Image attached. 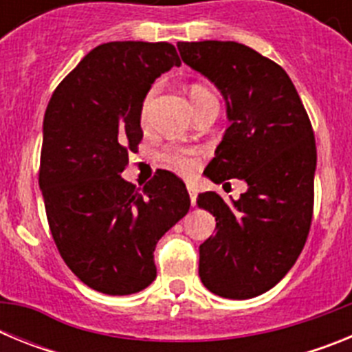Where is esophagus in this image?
<instances>
[{"mask_svg": "<svg viewBox=\"0 0 352 352\" xmlns=\"http://www.w3.org/2000/svg\"><path fill=\"white\" fill-rule=\"evenodd\" d=\"M186 190H188V194H190V204L192 206H195V204H197V194H195L194 186L186 185Z\"/></svg>", "mask_w": 352, "mask_h": 352, "instance_id": "34e87169", "label": "esophagus"}]
</instances>
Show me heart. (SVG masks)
Wrapping results in <instances>:
<instances>
[{"label": "heart", "mask_w": 352, "mask_h": 352, "mask_svg": "<svg viewBox=\"0 0 352 352\" xmlns=\"http://www.w3.org/2000/svg\"><path fill=\"white\" fill-rule=\"evenodd\" d=\"M157 93V88H151L148 93L144 95L141 102V109H139V121H141V125L146 126L148 125V118H149V107H151V102H153V96ZM211 95L208 89L201 88H194L190 91L192 102H197L199 98H203V96ZM160 162L164 166L170 167V169L178 170L182 174H192L195 169H197L199 162H201V155H199L197 149L192 148H178V146H167V148L162 149L160 153Z\"/></svg>", "instance_id": "obj_1"}]
</instances>
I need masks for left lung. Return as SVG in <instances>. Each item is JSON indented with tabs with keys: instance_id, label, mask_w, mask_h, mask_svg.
<instances>
[{
	"instance_id": "1",
	"label": "left lung",
	"mask_w": 352,
	"mask_h": 352,
	"mask_svg": "<svg viewBox=\"0 0 352 352\" xmlns=\"http://www.w3.org/2000/svg\"><path fill=\"white\" fill-rule=\"evenodd\" d=\"M182 60L211 80L231 121L208 164L217 185L231 178L248 190L227 204L204 192L197 204L217 220L199 247L204 287L229 300L270 291L296 263L314 213L317 149L312 123L280 65L238 42H178Z\"/></svg>"
}]
</instances>
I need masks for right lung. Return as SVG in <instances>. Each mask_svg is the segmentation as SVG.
Wrapping results in <instances>:
<instances>
[{"instance_id":"add662e5","label":"right lung","mask_w":352,"mask_h":352,"mask_svg":"<svg viewBox=\"0 0 352 352\" xmlns=\"http://www.w3.org/2000/svg\"><path fill=\"white\" fill-rule=\"evenodd\" d=\"M179 65L173 43H102L58 84L45 111L38 183L49 229L72 273L104 294L148 287L157 241L190 208L169 170L144 188L121 178L142 139V98Z\"/></svg>"}]
</instances>
